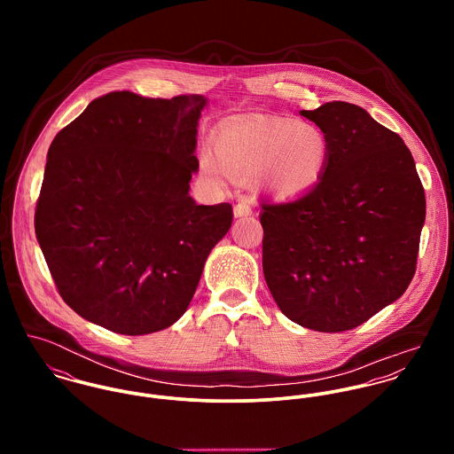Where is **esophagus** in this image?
Listing matches in <instances>:
<instances>
[{
  "label": "esophagus",
  "instance_id": "34e87169",
  "mask_svg": "<svg viewBox=\"0 0 454 454\" xmlns=\"http://www.w3.org/2000/svg\"><path fill=\"white\" fill-rule=\"evenodd\" d=\"M252 213H254V207H252L247 200H241V202H238V204L234 206V216H236V218L248 216V215H252Z\"/></svg>",
  "mask_w": 454,
  "mask_h": 454
}]
</instances>
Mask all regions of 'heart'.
<instances>
[{
  "label": "heart",
  "instance_id": "b5f03b06",
  "mask_svg": "<svg viewBox=\"0 0 454 454\" xmlns=\"http://www.w3.org/2000/svg\"><path fill=\"white\" fill-rule=\"evenodd\" d=\"M330 137L318 124L250 119L216 132L215 150L202 146L199 168L215 182L247 180L259 173L267 192L290 199L311 191L324 176Z\"/></svg>",
  "mask_w": 454,
  "mask_h": 454
}]
</instances>
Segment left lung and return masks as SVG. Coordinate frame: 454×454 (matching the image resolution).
I'll return each mask as SVG.
<instances>
[{
  "mask_svg": "<svg viewBox=\"0 0 454 454\" xmlns=\"http://www.w3.org/2000/svg\"><path fill=\"white\" fill-rule=\"evenodd\" d=\"M301 115L328 134L330 159L308 194L262 204L263 276L286 318L344 332L407 290L425 191L403 139L364 108L332 101Z\"/></svg>",
  "mask_w": 454,
  "mask_h": 454,
  "instance_id": "1",
  "label": "left lung"
}]
</instances>
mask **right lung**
Returning <instances> with one entry per match:
<instances>
[{
    "label": "right lung",
    "instance_id": "right-lung-1",
    "mask_svg": "<svg viewBox=\"0 0 454 454\" xmlns=\"http://www.w3.org/2000/svg\"><path fill=\"white\" fill-rule=\"evenodd\" d=\"M206 98L94 99L49 148L35 211L66 304L124 335L168 328L189 308L232 206L195 204L197 122Z\"/></svg>",
    "mask_w": 454,
    "mask_h": 454
}]
</instances>
